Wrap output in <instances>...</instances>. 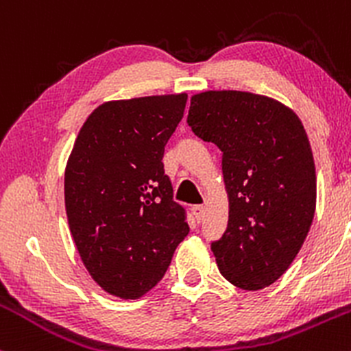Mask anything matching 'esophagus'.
<instances>
[{"label":"esophagus","instance_id":"1","mask_svg":"<svg viewBox=\"0 0 351 351\" xmlns=\"http://www.w3.org/2000/svg\"><path fill=\"white\" fill-rule=\"evenodd\" d=\"M193 215H195V219L198 221V223H201L204 217V206H201V204H195V206L191 208Z\"/></svg>","mask_w":351,"mask_h":351}]
</instances>
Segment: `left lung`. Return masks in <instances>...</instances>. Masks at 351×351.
Masks as SVG:
<instances>
[{
	"instance_id": "1",
	"label": "left lung",
	"mask_w": 351,
	"mask_h": 351,
	"mask_svg": "<svg viewBox=\"0 0 351 351\" xmlns=\"http://www.w3.org/2000/svg\"><path fill=\"white\" fill-rule=\"evenodd\" d=\"M188 123L223 152L228 228L211 249L243 291L276 282L299 254L315 215L317 176L300 119L264 95L209 90L191 97Z\"/></svg>"
}]
</instances>
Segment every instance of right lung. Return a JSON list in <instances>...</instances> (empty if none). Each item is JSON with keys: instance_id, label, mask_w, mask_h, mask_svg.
Returning <instances> with one entry per match:
<instances>
[{"instance_id": "1", "label": "right lung", "mask_w": 351, "mask_h": 351, "mask_svg": "<svg viewBox=\"0 0 351 351\" xmlns=\"http://www.w3.org/2000/svg\"><path fill=\"white\" fill-rule=\"evenodd\" d=\"M186 100L176 94L102 104L67 162L66 211L80 259L120 299L155 287L189 232L162 162Z\"/></svg>"}]
</instances>
